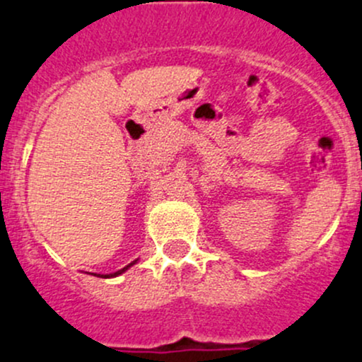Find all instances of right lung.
<instances>
[{"instance_id":"add662e5","label":"right lung","mask_w":362,"mask_h":362,"mask_svg":"<svg viewBox=\"0 0 362 362\" xmlns=\"http://www.w3.org/2000/svg\"><path fill=\"white\" fill-rule=\"evenodd\" d=\"M134 264H136V260H133V262H131V264H127V266H126V267H122V269L115 271V273H112V274H95V276H100V278H115V276L122 274V273H124V271H127V269H129V267H131V266H134Z\"/></svg>"}]
</instances>
